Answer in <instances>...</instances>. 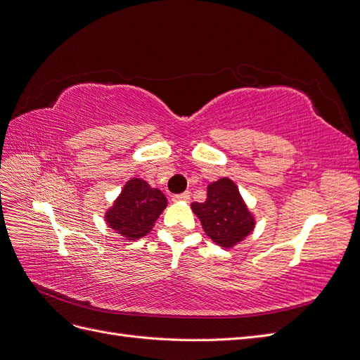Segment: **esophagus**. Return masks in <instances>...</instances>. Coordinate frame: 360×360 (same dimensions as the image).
Segmentation results:
<instances>
[{"label":"esophagus","mask_w":360,"mask_h":360,"mask_svg":"<svg viewBox=\"0 0 360 360\" xmlns=\"http://www.w3.org/2000/svg\"><path fill=\"white\" fill-rule=\"evenodd\" d=\"M172 200L174 201H189L191 200V192L186 191V192H183V193L172 195Z\"/></svg>","instance_id":"1"}]
</instances>
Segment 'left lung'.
<instances>
[{"label": "left lung", "instance_id": "left-lung-1", "mask_svg": "<svg viewBox=\"0 0 360 360\" xmlns=\"http://www.w3.org/2000/svg\"><path fill=\"white\" fill-rule=\"evenodd\" d=\"M205 234L222 248L242 242L254 230L255 222L233 180L221 179L207 186L204 202H192Z\"/></svg>", "mask_w": 360, "mask_h": 360}]
</instances>
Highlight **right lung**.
<instances>
[{"label":"right lung","instance_id":"right-lung-1","mask_svg":"<svg viewBox=\"0 0 360 360\" xmlns=\"http://www.w3.org/2000/svg\"><path fill=\"white\" fill-rule=\"evenodd\" d=\"M165 207L167 198L159 189L150 188L147 181L141 179H132L106 212V222L129 240H135L153 228Z\"/></svg>","mask_w":360,"mask_h":360}]
</instances>
